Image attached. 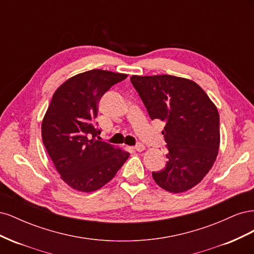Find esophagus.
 <instances>
[{"label": "esophagus", "mask_w": 254, "mask_h": 254, "mask_svg": "<svg viewBox=\"0 0 254 254\" xmlns=\"http://www.w3.org/2000/svg\"><path fill=\"white\" fill-rule=\"evenodd\" d=\"M133 149L134 150H136V151H143V150H145V146L143 145V144H137V145H135L134 147H133Z\"/></svg>", "instance_id": "esophagus-1"}]
</instances>
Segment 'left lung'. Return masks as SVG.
<instances>
[{"label":"left lung","instance_id":"8db88e82","mask_svg":"<svg viewBox=\"0 0 254 254\" xmlns=\"http://www.w3.org/2000/svg\"><path fill=\"white\" fill-rule=\"evenodd\" d=\"M150 119L162 121L167 148L164 170L152 172L159 187L186 191L200 182L216 160L219 114L194 81L172 75L131 76Z\"/></svg>","mask_w":254,"mask_h":254}]
</instances>
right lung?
Returning <instances> with one entry per match:
<instances>
[{
    "mask_svg": "<svg viewBox=\"0 0 254 254\" xmlns=\"http://www.w3.org/2000/svg\"><path fill=\"white\" fill-rule=\"evenodd\" d=\"M126 74L92 70L66 80L56 90L42 122V140L61 179L80 191L108 183L129 157L99 140L97 103Z\"/></svg>",
    "mask_w": 254,
    "mask_h": 254,
    "instance_id": "obj_1",
    "label": "right lung"
}]
</instances>
